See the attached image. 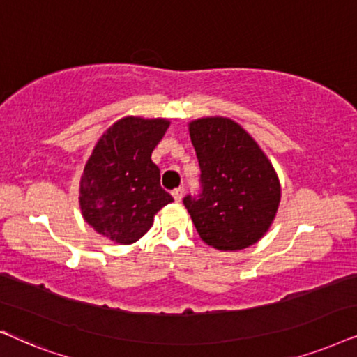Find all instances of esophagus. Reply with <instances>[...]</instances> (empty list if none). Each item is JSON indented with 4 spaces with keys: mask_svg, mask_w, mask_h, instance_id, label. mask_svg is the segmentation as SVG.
<instances>
[{
    "mask_svg": "<svg viewBox=\"0 0 357 357\" xmlns=\"http://www.w3.org/2000/svg\"><path fill=\"white\" fill-rule=\"evenodd\" d=\"M171 194H173L174 201H176V202H179V201H181V199H183V196H184V189H183V188H176L174 191L171 192Z\"/></svg>",
    "mask_w": 357,
    "mask_h": 357,
    "instance_id": "34e87169",
    "label": "esophagus"
}]
</instances>
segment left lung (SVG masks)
<instances>
[{
    "instance_id": "1",
    "label": "left lung",
    "mask_w": 357,
    "mask_h": 357,
    "mask_svg": "<svg viewBox=\"0 0 357 357\" xmlns=\"http://www.w3.org/2000/svg\"><path fill=\"white\" fill-rule=\"evenodd\" d=\"M189 135L201 168V194L183 202L199 236L222 251L255 245L281 202V184L268 156L227 117L192 121Z\"/></svg>"
}]
</instances>
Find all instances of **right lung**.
<instances>
[{"instance_id": "1", "label": "right lung", "mask_w": 357, "mask_h": 357, "mask_svg": "<svg viewBox=\"0 0 357 357\" xmlns=\"http://www.w3.org/2000/svg\"><path fill=\"white\" fill-rule=\"evenodd\" d=\"M168 127L166 119L129 116L98 140L79 181V207L99 235L121 245L135 243L153 225L155 213L173 202L151 161Z\"/></svg>"}]
</instances>
